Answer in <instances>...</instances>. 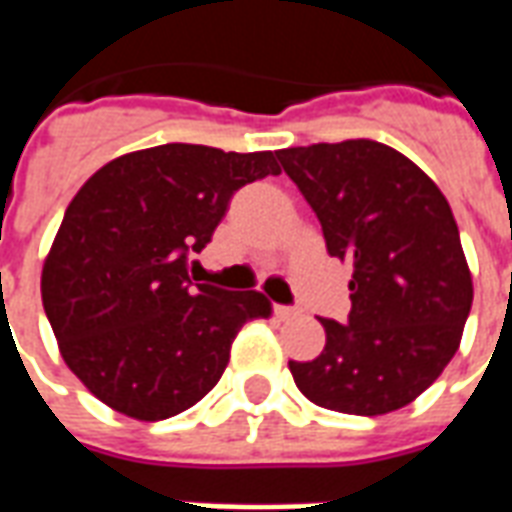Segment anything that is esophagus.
<instances>
[{
  "label": "esophagus",
  "instance_id": "1",
  "mask_svg": "<svg viewBox=\"0 0 512 512\" xmlns=\"http://www.w3.org/2000/svg\"><path fill=\"white\" fill-rule=\"evenodd\" d=\"M274 315H277L279 321H290V318L299 315V310L296 307H274Z\"/></svg>",
  "mask_w": 512,
  "mask_h": 512
}]
</instances>
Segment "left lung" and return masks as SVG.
<instances>
[{
	"label": "left lung",
	"mask_w": 512,
	"mask_h": 512,
	"mask_svg": "<svg viewBox=\"0 0 512 512\" xmlns=\"http://www.w3.org/2000/svg\"><path fill=\"white\" fill-rule=\"evenodd\" d=\"M318 216L329 255L351 263L348 323L326 321L312 362H290L315 406L378 417L408 406L450 365L472 310V271L450 202L422 169L373 139L277 150Z\"/></svg>",
	"instance_id": "left-lung-1"
}]
</instances>
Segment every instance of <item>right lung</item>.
<instances>
[{
  "mask_svg": "<svg viewBox=\"0 0 512 512\" xmlns=\"http://www.w3.org/2000/svg\"><path fill=\"white\" fill-rule=\"evenodd\" d=\"M279 175L277 156L208 145L145 147L87 178L43 260L40 296L60 354L101 403L158 422L211 392L246 321L268 318L257 290L194 285L227 202Z\"/></svg>",
  "mask_w": 512,
  "mask_h": 512,
  "instance_id": "obj_1",
  "label": "right lung"
}]
</instances>
